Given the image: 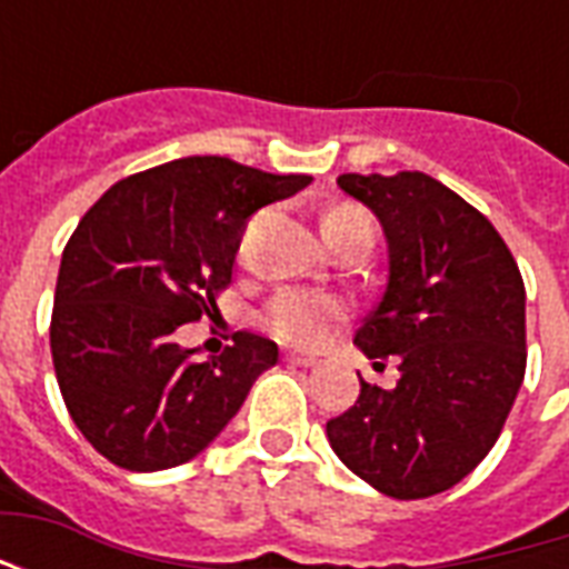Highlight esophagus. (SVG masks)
<instances>
[{"label":"esophagus","mask_w":569,"mask_h":569,"mask_svg":"<svg viewBox=\"0 0 569 569\" xmlns=\"http://www.w3.org/2000/svg\"><path fill=\"white\" fill-rule=\"evenodd\" d=\"M283 359L289 366H298V369H313L317 366V359L305 357V353H283Z\"/></svg>","instance_id":"1"}]
</instances>
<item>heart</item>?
Instances as JSON below:
<instances>
[{
    "label": "heart",
    "instance_id": "obj_1",
    "mask_svg": "<svg viewBox=\"0 0 569 569\" xmlns=\"http://www.w3.org/2000/svg\"><path fill=\"white\" fill-rule=\"evenodd\" d=\"M350 222H369V216L353 207L332 210L322 219V234H329L335 228ZM371 224V222H369ZM341 320V305L329 296L305 292V289H280L268 301V308L261 313L264 329L283 341V345L313 347L326 341V335L332 332L335 322Z\"/></svg>",
    "mask_w": 569,
    "mask_h": 569
}]
</instances>
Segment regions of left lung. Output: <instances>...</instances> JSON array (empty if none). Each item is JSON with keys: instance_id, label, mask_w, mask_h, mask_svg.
Segmentation results:
<instances>
[{"instance_id": "1", "label": "left lung", "mask_w": 569, "mask_h": 569, "mask_svg": "<svg viewBox=\"0 0 569 569\" xmlns=\"http://www.w3.org/2000/svg\"><path fill=\"white\" fill-rule=\"evenodd\" d=\"M375 212L387 286L353 345L399 362L326 423L338 460L393 500H423L476 469L525 381V283L497 228L427 173L338 176ZM381 366V362H375Z\"/></svg>"}]
</instances>
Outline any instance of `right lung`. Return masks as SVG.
<instances>
[{"label":"right lung","mask_w":569,"mask_h":569,"mask_svg":"<svg viewBox=\"0 0 569 569\" xmlns=\"http://www.w3.org/2000/svg\"><path fill=\"white\" fill-rule=\"evenodd\" d=\"M310 182L191 154L121 179L84 212L60 259L51 357L69 415L106 460L130 472L188 463L277 366L261 335L194 359L176 332L216 310L252 212Z\"/></svg>","instance_id":"obj_1"}]
</instances>
